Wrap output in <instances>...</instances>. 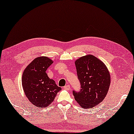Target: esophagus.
Instances as JSON below:
<instances>
[{
  "label": "esophagus",
  "instance_id": "esophagus-1",
  "mask_svg": "<svg viewBox=\"0 0 134 134\" xmlns=\"http://www.w3.org/2000/svg\"><path fill=\"white\" fill-rule=\"evenodd\" d=\"M70 88V87L69 85H66L63 87L64 89H65V90H69Z\"/></svg>",
  "mask_w": 134,
  "mask_h": 134
}]
</instances>
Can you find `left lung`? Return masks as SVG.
Here are the masks:
<instances>
[{"label":"left lung","mask_w":134,"mask_h":134,"mask_svg":"<svg viewBox=\"0 0 134 134\" xmlns=\"http://www.w3.org/2000/svg\"><path fill=\"white\" fill-rule=\"evenodd\" d=\"M81 88L73 90L75 99L81 106L88 109L104 99L110 84V76L104 64L93 55L82 56L75 61Z\"/></svg>","instance_id":"1"}]
</instances>
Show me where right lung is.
Instances as JSON below:
<instances>
[{"label": "right lung", "instance_id": "obj_1", "mask_svg": "<svg viewBox=\"0 0 134 134\" xmlns=\"http://www.w3.org/2000/svg\"><path fill=\"white\" fill-rule=\"evenodd\" d=\"M52 64L53 61L47 57L37 58L26 67L22 75V87L26 97L39 108L50 104L61 90L46 73Z\"/></svg>", "mask_w": 134, "mask_h": 134}]
</instances>
